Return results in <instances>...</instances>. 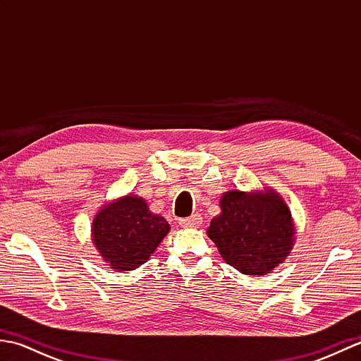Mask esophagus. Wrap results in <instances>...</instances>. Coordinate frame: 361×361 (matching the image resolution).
Here are the masks:
<instances>
[{"mask_svg": "<svg viewBox=\"0 0 361 361\" xmlns=\"http://www.w3.org/2000/svg\"><path fill=\"white\" fill-rule=\"evenodd\" d=\"M203 224V219L200 214H194V216H190L188 219H181L180 220V226L181 228H190V229H195V228H200Z\"/></svg>", "mask_w": 361, "mask_h": 361, "instance_id": "obj_1", "label": "esophagus"}]
</instances>
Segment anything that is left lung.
Listing matches in <instances>:
<instances>
[{
  "label": "left lung",
  "mask_w": 361,
  "mask_h": 361,
  "mask_svg": "<svg viewBox=\"0 0 361 361\" xmlns=\"http://www.w3.org/2000/svg\"><path fill=\"white\" fill-rule=\"evenodd\" d=\"M206 234L226 264L242 274L264 276L290 256L296 228L288 204L274 189H233L220 197V214Z\"/></svg>",
  "instance_id": "left-lung-1"
}]
</instances>
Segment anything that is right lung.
<instances>
[{
	"label": "right lung",
	"mask_w": 361,
	"mask_h": 361,
	"mask_svg": "<svg viewBox=\"0 0 361 361\" xmlns=\"http://www.w3.org/2000/svg\"><path fill=\"white\" fill-rule=\"evenodd\" d=\"M171 231L159 214L135 194L104 204L91 224V240L105 265L119 273L140 268Z\"/></svg>",
	"instance_id": "right-lung-1"
}]
</instances>
